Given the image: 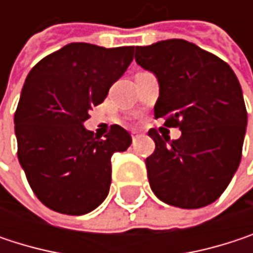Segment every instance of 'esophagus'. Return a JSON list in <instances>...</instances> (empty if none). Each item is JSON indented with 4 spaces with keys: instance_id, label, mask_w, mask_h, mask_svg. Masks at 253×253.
I'll use <instances>...</instances> for the list:
<instances>
[{
    "instance_id": "34e87169",
    "label": "esophagus",
    "mask_w": 253,
    "mask_h": 253,
    "mask_svg": "<svg viewBox=\"0 0 253 253\" xmlns=\"http://www.w3.org/2000/svg\"><path fill=\"white\" fill-rule=\"evenodd\" d=\"M137 137H140V133H139V131H133V133H131V139H133V142H134Z\"/></svg>"
}]
</instances>
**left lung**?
Here are the masks:
<instances>
[{
    "label": "left lung",
    "mask_w": 253,
    "mask_h": 253,
    "mask_svg": "<svg viewBox=\"0 0 253 253\" xmlns=\"http://www.w3.org/2000/svg\"><path fill=\"white\" fill-rule=\"evenodd\" d=\"M134 60L158 79L155 117L181 130L176 140L148 131L155 142L145 161L152 192L186 210L212 204L242 158L248 113L237 77L226 61L183 39L136 46Z\"/></svg>",
    "instance_id": "8db88e82"
}]
</instances>
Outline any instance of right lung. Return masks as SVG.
Segmentation results:
<instances>
[{
  "label": "right lung",
  "mask_w": 253,
  "mask_h": 253,
  "mask_svg": "<svg viewBox=\"0 0 253 253\" xmlns=\"http://www.w3.org/2000/svg\"><path fill=\"white\" fill-rule=\"evenodd\" d=\"M134 46L73 42L42 58L26 77L14 114L17 157L38 199L52 211L83 215L102 204L111 184V157L131 136L111 126L93 137L83 122L125 75Z\"/></svg>",
  "instance_id": "right-lung-1"
}]
</instances>
